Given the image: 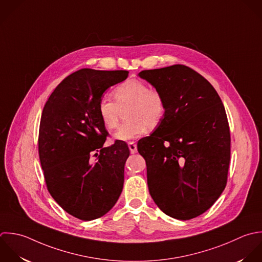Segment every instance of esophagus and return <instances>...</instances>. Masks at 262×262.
I'll use <instances>...</instances> for the list:
<instances>
[{
    "label": "esophagus",
    "instance_id": "obj_1",
    "mask_svg": "<svg viewBox=\"0 0 262 262\" xmlns=\"http://www.w3.org/2000/svg\"><path fill=\"white\" fill-rule=\"evenodd\" d=\"M128 148H129V151H130L132 154H135V153L138 151V149H137V144H136L135 142H129V143H128Z\"/></svg>",
    "mask_w": 262,
    "mask_h": 262
}]
</instances>
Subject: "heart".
<instances>
[{
  "label": "heart",
  "mask_w": 262,
  "mask_h": 262,
  "mask_svg": "<svg viewBox=\"0 0 262 262\" xmlns=\"http://www.w3.org/2000/svg\"><path fill=\"white\" fill-rule=\"evenodd\" d=\"M115 102L102 98L98 114L103 125L111 130L118 126L122 112L127 119L114 135L120 141H129L142 136L147 128H156L166 113V102L160 91L148 88L139 79H127L112 91Z\"/></svg>",
  "instance_id": "b5f03b06"
}]
</instances>
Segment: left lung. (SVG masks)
Masks as SVG:
<instances>
[{
	"mask_svg": "<svg viewBox=\"0 0 262 262\" xmlns=\"http://www.w3.org/2000/svg\"><path fill=\"white\" fill-rule=\"evenodd\" d=\"M139 76L166 102L162 122L138 142L150 195L168 216L192 220L227 186L231 133L225 106L212 84L186 65L143 70Z\"/></svg>",
	"mask_w": 262,
	"mask_h": 262,
	"instance_id": "left-lung-1",
	"label": "left lung"
}]
</instances>
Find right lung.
<instances>
[{
    "instance_id": "obj_1",
    "label": "right lung",
    "mask_w": 262,
    "mask_h": 262,
    "mask_svg": "<svg viewBox=\"0 0 262 262\" xmlns=\"http://www.w3.org/2000/svg\"><path fill=\"white\" fill-rule=\"evenodd\" d=\"M127 76L126 70L79 69L57 85L42 109L37 144L47 189L81 221L105 215L122 192L129 149L120 140L103 147L109 134L98 104L108 88Z\"/></svg>"
}]
</instances>
